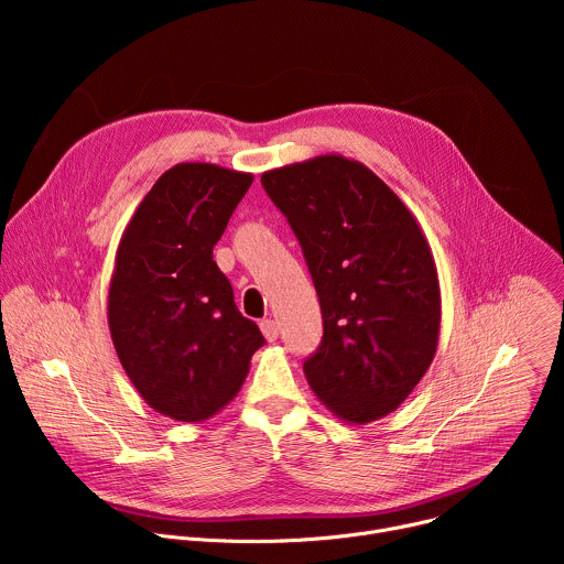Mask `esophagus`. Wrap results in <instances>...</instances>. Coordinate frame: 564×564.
<instances>
[{
  "label": "esophagus",
  "mask_w": 564,
  "mask_h": 564,
  "mask_svg": "<svg viewBox=\"0 0 564 564\" xmlns=\"http://www.w3.org/2000/svg\"><path fill=\"white\" fill-rule=\"evenodd\" d=\"M261 333L268 341H276L279 339V324L274 318H265V321H261Z\"/></svg>",
  "instance_id": "34e87169"
}]
</instances>
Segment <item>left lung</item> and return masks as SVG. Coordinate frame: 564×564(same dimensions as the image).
Wrapping results in <instances>:
<instances>
[{
    "instance_id": "1",
    "label": "left lung",
    "mask_w": 564,
    "mask_h": 564,
    "mask_svg": "<svg viewBox=\"0 0 564 564\" xmlns=\"http://www.w3.org/2000/svg\"><path fill=\"white\" fill-rule=\"evenodd\" d=\"M261 183L299 238L324 316V341L303 364L312 392L348 424L386 417L440 344V279L417 218L341 153L263 172Z\"/></svg>"
}]
</instances>
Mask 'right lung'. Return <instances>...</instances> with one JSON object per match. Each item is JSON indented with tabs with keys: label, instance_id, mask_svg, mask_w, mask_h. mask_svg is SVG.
<instances>
[{
	"label": "right lung",
	"instance_id": "obj_1",
	"mask_svg": "<svg viewBox=\"0 0 564 564\" xmlns=\"http://www.w3.org/2000/svg\"><path fill=\"white\" fill-rule=\"evenodd\" d=\"M252 181L212 163L174 165L116 250L107 301L116 355L147 404L176 422L198 424L227 406L265 344L212 257Z\"/></svg>",
	"mask_w": 564,
	"mask_h": 564
}]
</instances>
